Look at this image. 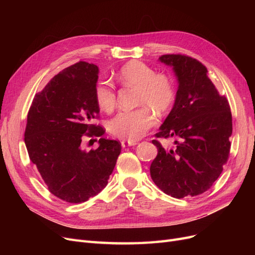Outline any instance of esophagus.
<instances>
[{"mask_svg":"<svg viewBox=\"0 0 255 255\" xmlns=\"http://www.w3.org/2000/svg\"><path fill=\"white\" fill-rule=\"evenodd\" d=\"M137 142L133 141V140H122L121 141V145L122 148H126V146H132V145H136Z\"/></svg>","mask_w":255,"mask_h":255,"instance_id":"34e87169","label":"esophagus"}]
</instances>
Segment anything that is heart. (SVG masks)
Wrapping results in <instances>:
<instances>
[{
	"label": "heart",
	"mask_w": 255,
	"mask_h": 255,
	"mask_svg": "<svg viewBox=\"0 0 255 255\" xmlns=\"http://www.w3.org/2000/svg\"><path fill=\"white\" fill-rule=\"evenodd\" d=\"M118 81L123 86L137 89L138 105L148 106L158 114L167 112L174 102L172 80L166 74H156L142 61L133 60L123 66L118 73ZM95 99L102 111H113L116 106L114 85L109 81H99L95 87ZM148 107L118 113L109 122V130L122 139H140L156 122Z\"/></svg>",
	"instance_id": "1"
}]
</instances>
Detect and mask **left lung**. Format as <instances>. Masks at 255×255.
<instances>
[{
	"label": "left lung",
	"mask_w": 255,
	"mask_h": 255,
	"mask_svg": "<svg viewBox=\"0 0 255 255\" xmlns=\"http://www.w3.org/2000/svg\"><path fill=\"white\" fill-rule=\"evenodd\" d=\"M172 68L177 91L171 112L156 137H177L176 146L164 149L157 140V156L150 167L153 182L173 198L198 196L212 187L229 157L232 114L208 78L205 66L195 58L169 54L158 58Z\"/></svg>",
	"instance_id": "1"
}]
</instances>
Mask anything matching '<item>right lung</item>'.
I'll use <instances>...</instances> for the list:
<instances>
[{
  "instance_id": "right-lung-1",
  "label": "right lung",
  "mask_w": 255,
  "mask_h": 255,
  "mask_svg": "<svg viewBox=\"0 0 255 255\" xmlns=\"http://www.w3.org/2000/svg\"><path fill=\"white\" fill-rule=\"evenodd\" d=\"M99 68L80 61L66 68L37 94L27 115L24 142L52 194L69 203L85 202L106 185L121 143L101 137L91 125L100 113L95 99ZM86 135L100 136L96 150L85 151ZM96 140V139H94Z\"/></svg>"
}]
</instances>
